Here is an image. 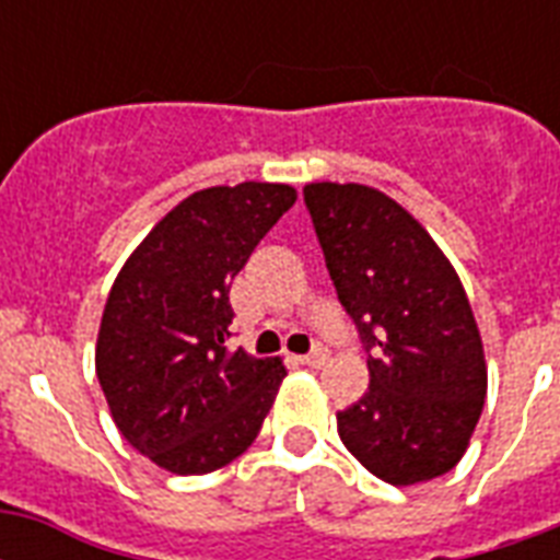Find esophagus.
Wrapping results in <instances>:
<instances>
[{
	"label": "esophagus",
	"instance_id": "1",
	"mask_svg": "<svg viewBox=\"0 0 560 560\" xmlns=\"http://www.w3.org/2000/svg\"><path fill=\"white\" fill-rule=\"evenodd\" d=\"M299 363H305V366H323L325 360H328V349L325 346H314V349L307 351V354H302V358H296Z\"/></svg>",
	"mask_w": 560,
	"mask_h": 560
}]
</instances>
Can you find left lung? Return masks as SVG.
<instances>
[{"label":"left lung","mask_w":560,"mask_h":560,"mask_svg":"<svg viewBox=\"0 0 560 560\" xmlns=\"http://www.w3.org/2000/svg\"><path fill=\"white\" fill-rule=\"evenodd\" d=\"M305 206L337 299L369 351V392L337 412L349 453L389 486L462 459L488 372L459 276L407 209L369 186L311 183Z\"/></svg>","instance_id":"obj_1"}]
</instances>
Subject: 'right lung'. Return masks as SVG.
<instances>
[{
    "label": "right lung",
    "instance_id": "1",
    "mask_svg": "<svg viewBox=\"0 0 560 560\" xmlns=\"http://www.w3.org/2000/svg\"><path fill=\"white\" fill-rule=\"evenodd\" d=\"M296 191H194L136 246L101 316L95 372L113 421L160 468L194 477L255 442L288 369L229 351V288Z\"/></svg>",
    "mask_w": 560,
    "mask_h": 560
}]
</instances>
